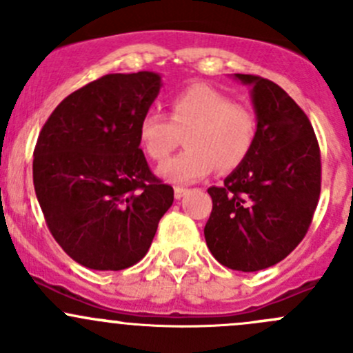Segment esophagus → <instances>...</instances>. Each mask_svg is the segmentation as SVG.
<instances>
[{
	"label": "esophagus",
	"mask_w": 353,
	"mask_h": 353,
	"mask_svg": "<svg viewBox=\"0 0 353 353\" xmlns=\"http://www.w3.org/2000/svg\"><path fill=\"white\" fill-rule=\"evenodd\" d=\"M188 194V188H183V187H175V199L176 201H180L181 197H185V195Z\"/></svg>",
	"instance_id": "34e87169"
}]
</instances>
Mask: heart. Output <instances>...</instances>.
I'll list each match as a JSON object with an SVG mask.
<instances>
[{"mask_svg":"<svg viewBox=\"0 0 353 353\" xmlns=\"http://www.w3.org/2000/svg\"><path fill=\"white\" fill-rule=\"evenodd\" d=\"M170 119L148 110L137 125L141 148L152 161H163L187 130L178 152L158 168L168 183L188 185L202 180L217 165L232 170L248 156L255 143L256 119L250 108L232 103L226 93L209 85H190L170 98Z\"/></svg>","mask_w":353,"mask_h":353,"instance_id":"heart-1","label":"heart"}]
</instances>
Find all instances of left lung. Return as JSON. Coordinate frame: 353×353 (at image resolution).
<instances>
[{
  "label": "left lung",
  "instance_id": "8db88e82",
  "mask_svg": "<svg viewBox=\"0 0 353 353\" xmlns=\"http://www.w3.org/2000/svg\"><path fill=\"white\" fill-rule=\"evenodd\" d=\"M252 88L256 136L248 156L210 187L203 236L224 267L258 272L289 255L306 236L321 192V158L307 115L270 79L234 74Z\"/></svg>",
  "mask_w": 353,
  "mask_h": 353
}]
</instances>
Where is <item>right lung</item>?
<instances>
[{"label":"right lung","mask_w":353,"mask_h":353,"mask_svg":"<svg viewBox=\"0 0 353 353\" xmlns=\"http://www.w3.org/2000/svg\"><path fill=\"white\" fill-rule=\"evenodd\" d=\"M152 71L107 74L64 98L39 134L34 187L61 248L93 270L150 250L173 188L151 173L137 125L161 88Z\"/></svg>","instance_id":"add662e5"}]
</instances>
